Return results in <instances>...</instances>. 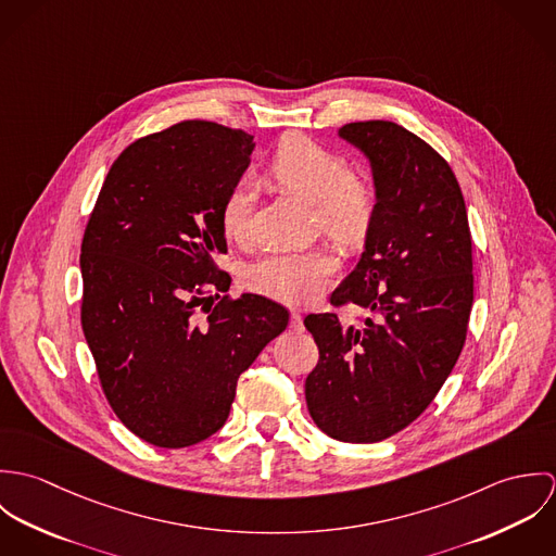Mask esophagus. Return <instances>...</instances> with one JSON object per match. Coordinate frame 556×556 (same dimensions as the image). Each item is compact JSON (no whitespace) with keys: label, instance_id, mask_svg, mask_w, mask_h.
<instances>
[{"label":"esophagus","instance_id":"obj_1","mask_svg":"<svg viewBox=\"0 0 556 556\" xmlns=\"http://www.w3.org/2000/svg\"><path fill=\"white\" fill-rule=\"evenodd\" d=\"M291 327L302 329L304 327V317L300 313H291Z\"/></svg>","mask_w":556,"mask_h":556}]
</instances>
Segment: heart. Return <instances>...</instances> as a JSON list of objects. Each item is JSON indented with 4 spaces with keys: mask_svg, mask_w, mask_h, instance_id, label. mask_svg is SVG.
Listing matches in <instances>:
<instances>
[{
    "mask_svg": "<svg viewBox=\"0 0 556 556\" xmlns=\"http://www.w3.org/2000/svg\"><path fill=\"white\" fill-rule=\"evenodd\" d=\"M267 173L282 190L315 203L318 223L331 238L355 243L368 233L377 210L372 181L357 170H349L342 156L311 137H285L269 160ZM252 207L254 184L243 177L229 190L220 212L229 238L248 236ZM336 267L338 261L327 250H278L252 263L245 282L252 291L276 302L302 306L317 300Z\"/></svg>",
    "mask_w": 556,
    "mask_h": 556,
    "instance_id": "1",
    "label": "heart"
}]
</instances>
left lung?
I'll return each mask as SVG.
<instances>
[{
  "instance_id": "left-lung-1",
  "label": "left lung",
  "mask_w": 556,
  "mask_h": 556,
  "mask_svg": "<svg viewBox=\"0 0 556 556\" xmlns=\"http://www.w3.org/2000/svg\"><path fill=\"white\" fill-rule=\"evenodd\" d=\"M370 162L377 210L353 271L331 304L370 313L342 327L331 313L304 325L318 346L306 402L336 441H383L417 419L456 366L473 306L467 205L450 164L394 122L338 130Z\"/></svg>"
}]
</instances>
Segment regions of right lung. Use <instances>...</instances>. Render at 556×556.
I'll return each instance as SVG.
<instances>
[{"instance_id": "right-lung-1", "label": "right lung", "mask_w": 556, "mask_h": 556, "mask_svg": "<svg viewBox=\"0 0 556 556\" xmlns=\"http://www.w3.org/2000/svg\"><path fill=\"white\" fill-rule=\"evenodd\" d=\"M252 139L192 119L135 141L83 236L80 323L104 396L156 447L218 432L239 375L289 325V311L263 295L220 298L231 287L214 263L227 252L220 212Z\"/></svg>"}]
</instances>
